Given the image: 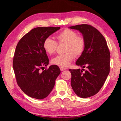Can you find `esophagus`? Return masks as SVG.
Segmentation results:
<instances>
[{
  "instance_id": "1",
  "label": "esophagus",
  "mask_w": 121,
  "mask_h": 121,
  "mask_svg": "<svg viewBox=\"0 0 121 121\" xmlns=\"http://www.w3.org/2000/svg\"><path fill=\"white\" fill-rule=\"evenodd\" d=\"M60 69L61 71H63L64 70H65L66 68H64V67H60Z\"/></svg>"
}]
</instances>
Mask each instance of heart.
Instances as JSON below:
<instances>
[{
	"instance_id": "b5f03b06",
	"label": "heart",
	"mask_w": 121,
	"mask_h": 121,
	"mask_svg": "<svg viewBox=\"0 0 121 121\" xmlns=\"http://www.w3.org/2000/svg\"><path fill=\"white\" fill-rule=\"evenodd\" d=\"M59 44L65 43V53L58 55L52 59V63L60 67H67L73 60L75 56L79 57L83 53L85 48V40L83 37L78 35L77 32L69 29H65L56 36ZM58 43L50 37L44 39L43 48L49 54L55 53Z\"/></svg>"
}]
</instances>
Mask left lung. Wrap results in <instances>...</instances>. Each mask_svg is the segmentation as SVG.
<instances>
[{
  "mask_svg": "<svg viewBox=\"0 0 121 121\" xmlns=\"http://www.w3.org/2000/svg\"><path fill=\"white\" fill-rule=\"evenodd\" d=\"M79 30L85 40L84 52L76 62L84 69H69L71 85L78 96L86 98L98 92L104 85L110 70V53L106 41L100 31L91 25H78L70 27Z\"/></svg>",
  "mask_w": 121,
  "mask_h": 121,
  "instance_id": "8db88e82",
  "label": "left lung"
}]
</instances>
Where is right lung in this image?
Listing matches in <instances>:
<instances>
[{
  "label": "right lung",
  "mask_w": 121,
  "mask_h": 121,
  "mask_svg": "<svg viewBox=\"0 0 121 121\" xmlns=\"http://www.w3.org/2000/svg\"><path fill=\"white\" fill-rule=\"evenodd\" d=\"M59 29L60 27L35 28L20 39L16 47L13 66L16 82L22 91L32 98L43 99L47 97L60 73L57 65L47 68L49 59L43 48L44 39Z\"/></svg>",
  "instance_id": "add662e5"
}]
</instances>
